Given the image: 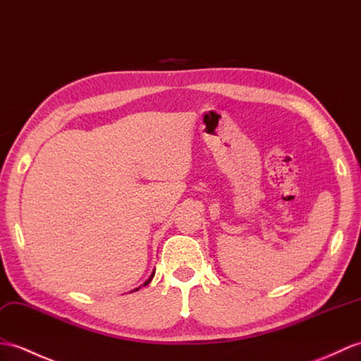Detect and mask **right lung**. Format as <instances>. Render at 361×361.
I'll list each match as a JSON object with an SVG mask.
<instances>
[{
	"label": "right lung",
	"instance_id": "1",
	"mask_svg": "<svg viewBox=\"0 0 361 361\" xmlns=\"http://www.w3.org/2000/svg\"><path fill=\"white\" fill-rule=\"evenodd\" d=\"M154 275H155V272H154L152 275H150V276H149V280H146V283H145V286H147V284H149L150 281H152V279H154ZM138 289H140V288H137L135 290H138Z\"/></svg>",
	"mask_w": 361,
	"mask_h": 361
}]
</instances>
